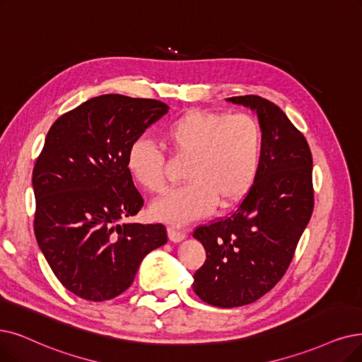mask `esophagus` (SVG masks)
<instances>
[{
    "instance_id": "esophagus-1",
    "label": "esophagus",
    "mask_w": 362,
    "mask_h": 362,
    "mask_svg": "<svg viewBox=\"0 0 362 362\" xmlns=\"http://www.w3.org/2000/svg\"><path fill=\"white\" fill-rule=\"evenodd\" d=\"M168 236H169V239H170L172 242H175V243L185 239V233H184V231H181V230H178V228H175V227H169V228H168Z\"/></svg>"
}]
</instances>
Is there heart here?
I'll return each mask as SVG.
<instances>
[{
  "mask_svg": "<svg viewBox=\"0 0 362 362\" xmlns=\"http://www.w3.org/2000/svg\"><path fill=\"white\" fill-rule=\"evenodd\" d=\"M163 138L177 156H190L184 170L189 182L154 202L151 212L157 220L180 226L202 218L216 202L224 208L242 199L257 178L263 134L251 115L190 110L163 127ZM126 166L144 190H165V151L150 138L138 136L131 142Z\"/></svg>",
  "mask_w": 362,
  "mask_h": 362,
  "instance_id": "b5f03b06",
  "label": "heart"
}]
</instances>
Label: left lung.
<instances>
[{
    "label": "left lung",
    "mask_w": 362,
    "mask_h": 362,
    "mask_svg": "<svg viewBox=\"0 0 362 362\" xmlns=\"http://www.w3.org/2000/svg\"><path fill=\"white\" fill-rule=\"evenodd\" d=\"M254 111L263 134L257 178L238 209L194 230L206 262L193 290L208 305L239 308L276 285L313 211L312 154L285 112L262 96L227 98Z\"/></svg>",
    "instance_id": "left-lung-1"
}]
</instances>
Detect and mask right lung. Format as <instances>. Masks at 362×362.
<instances>
[{
    "label": "right lung",
    "instance_id": "1",
    "mask_svg": "<svg viewBox=\"0 0 362 362\" xmlns=\"http://www.w3.org/2000/svg\"><path fill=\"white\" fill-rule=\"evenodd\" d=\"M169 107L100 95L61 115L33 172L34 230L56 278L84 300L104 301L132 285L150 251L168 242L162 224L124 223L142 208L126 166L131 142Z\"/></svg>",
    "mask_w": 362,
    "mask_h": 362
}]
</instances>
